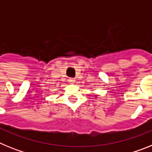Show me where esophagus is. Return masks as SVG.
Returning a JSON list of instances; mask_svg holds the SVG:
<instances>
[{
  "label": "esophagus",
  "instance_id": "1",
  "mask_svg": "<svg viewBox=\"0 0 152 152\" xmlns=\"http://www.w3.org/2000/svg\"><path fill=\"white\" fill-rule=\"evenodd\" d=\"M75 81V79L73 78V77H69V78H68V82H69L70 84H74Z\"/></svg>",
  "mask_w": 152,
  "mask_h": 152
}]
</instances>
